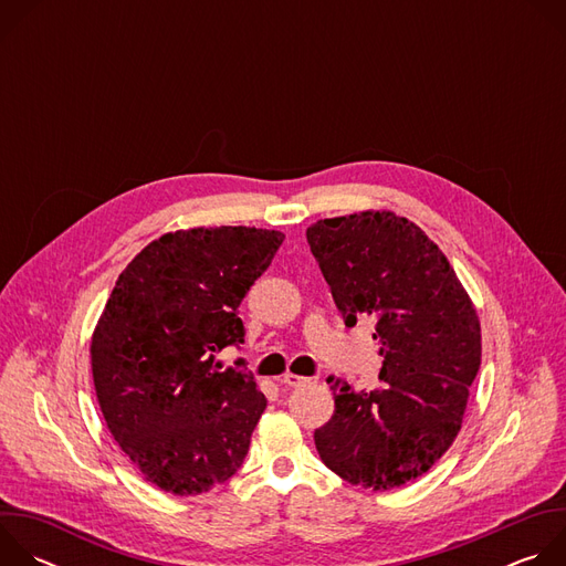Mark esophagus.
<instances>
[{"label": "esophagus", "instance_id": "esophagus-1", "mask_svg": "<svg viewBox=\"0 0 566 566\" xmlns=\"http://www.w3.org/2000/svg\"><path fill=\"white\" fill-rule=\"evenodd\" d=\"M280 382H282V385H286V387H302V385H306V382H308V378L297 376V374H284V376L280 378Z\"/></svg>", "mask_w": 566, "mask_h": 566}]
</instances>
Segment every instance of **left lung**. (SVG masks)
I'll return each instance as SVG.
<instances>
[{"label":"left lung","mask_w":566,"mask_h":566,"mask_svg":"<svg viewBox=\"0 0 566 566\" xmlns=\"http://www.w3.org/2000/svg\"><path fill=\"white\" fill-rule=\"evenodd\" d=\"M306 241L347 327L374 319L380 387L329 376L334 417L315 430L319 459L354 486L391 491L428 472L461 430L481 365L476 311L448 258L406 217L319 219Z\"/></svg>","instance_id":"left-lung-1"}]
</instances>
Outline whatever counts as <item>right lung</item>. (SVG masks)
I'll list each match as a JSON object with an SVG mask.
<instances>
[{
  "label": "right lung",
  "instance_id": "right-lung-1",
  "mask_svg": "<svg viewBox=\"0 0 566 566\" xmlns=\"http://www.w3.org/2000/svg\"><path fill=\"white\" fill-rule=\"evenodd\" d=\"M282 241L247 226L177 230L118 275L92 338L94 385L112 437L160 491L206 493L247 459L266 396L214 356L244 343L239 304Z\"/></svg>",
  "mask_w": 566,
  "mask_h": 566
}]
</instances>
